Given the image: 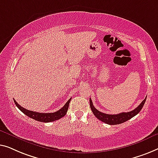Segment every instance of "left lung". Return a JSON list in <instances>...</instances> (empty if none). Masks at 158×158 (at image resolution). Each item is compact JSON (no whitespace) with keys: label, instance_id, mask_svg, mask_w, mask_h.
<instances>
[{"label":"left lung","instance_id":"1","mask_svg":"<svg viewBox=\"0 0 158 158\" xmlns=\"http://www.w3.org/2000/svg\"><path fill=\"white\" fill-rule=\"evenodd\" d=\"M146 98L147 97H145V99L141 102V104H139L136 109H135L134 110L129 112H122L117 114H108L99 112V111L97 110V109L94 107V105H93L92 101L91 98L89 99V104L91 110H92V112L94 113V116L96 117L97 119L106 124H110V125H114V124H119L123 123L124 122L129 120V119L132 118L133 117H135V115L138 114V113L140 112L142 108L143 107L144 104H145Z\"/></svg>","mask_w":158,"mask_h":158}]
</instances>
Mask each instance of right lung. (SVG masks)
I'll return each instance as SVG.
<instances>
[{"label": "right lung", "instance_id": "1", "mask_svg": "<svg viewBox=\"0 0 158 158\" xmlns=\"http://www.w3.org/2000/svg\"><path fill=\"white\" fill-rule=\"evenodd\" d=\"M71 99H69L68 102L64 104V106L61 109H60L59 110H58L56 112H53V113H40V112H33V111L27 110L26 109L22 107L21 105H19L15 99H13V101H14L15 105L17 106V107L19 108L22 112L24 113L26 115H27L28 117H29L31 118L34 119L36 121L42 122V123H50V122L58 120V119H61V117L65 116L66 112H67Z\"/></svg>", "mask_w": 158, "mask_h": 158}]
</instances>
